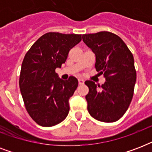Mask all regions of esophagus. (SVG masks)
<instances>
[{"label":"esophagus","instance_id":"esophagus-1","mask_svg":"<svg viewBox=\"0 0 152 152\" xmlns=\"http://www.w3.org/2000/svg\"><path fill=\"white\" fill-rule=\"evenodd\" d=\"M79 84H83L84 83V80H83V79H79Z\"/></svg>","mask_w":152,"mask_h":152}]
</instances>
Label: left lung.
<instances>
[{"label":"left lung","instance_id":"8db88e82","mask_svg":"<svg viewBox=\"0 0 152 152\" xmlns=\"http://www.w3.org/2000/svg\"><path fill=\"white\" fill-rule=\"evenodd\" d=\"M83 42L95 55V68L103 75L102 86L85 81L90 115L102 122H114L122 117L132 101L137 72L134 58L123 40L108 31L83 34Z\"/></svg>","mask_w":152,"mask_h":152}]
</instances>
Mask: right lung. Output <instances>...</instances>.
Returning a JSON list of instances; mask_svg holds the SVG:
<instances>
[{"mask_svg": "<svg viewBox=\"0 0 152 152\" xmlns=\"http://www.w3.org/2000/svg\"><path fill=\"white\" fill-rule=\"evenodd\" d=\"M81 34L49 32L27 51L20 76V92L29 115L43 127L59 124L68 116L69 99L78 86L76 77L59 78L55 69L65 62Z\"/></svg>", "mask_w": 152, "mask_h": 152, "instance_id": "add662e5", "label": "right lung"}]
</instances>
